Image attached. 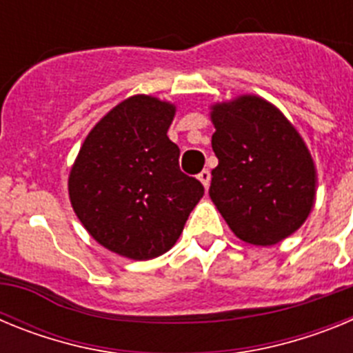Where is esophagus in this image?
I'll use <instances>...</instances> for the list:
<instances>
[{"label":"esophagus","instance_id":"esophagus-1","mask_svg":"<svg viewBox=\"0 0 353 353\" xmlns=\"http://www.w3.org/2000/svg\"><path fill=\"white\" fill-rule=\"evenodd\" d=\"M198 180L203 183L205 189H208V185H210V171H208V170L201 171V173L198 174Z\"/></svg>","mask_w":353,"mask_h":353}]
</instances>
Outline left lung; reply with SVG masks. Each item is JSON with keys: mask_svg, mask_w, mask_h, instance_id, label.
I'll use <instances>...</instances> for the list:
<instances>
[{"mask_svg": "<svg viewBox=\"0 0 353 353\" xmlns=\"http://www.w3.org/2000/svg\"><path fill=\"white\" fill-rule=\"evenodd\" d=\"M219 164L208 189L235 236L274 245L295 233L316 198V168L299 130L274 104L239 95L210 105Z\"/></svg>", "mask_w": 353, "mask_h": 353, "instance_id": "1", "label": "left lung"}]
</instances>
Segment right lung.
I'll return each instance as SVG.
<instances>
[{"mask_svg":"<svg viewBox=\"0 0 353 353\" xmlns=\"http://www.w3.org/2000/svg\"><path fill=\"white\" fill-rule=\"evenodd\" d=\"M176 105L132 95L88 132L68 174V198L86 232L130 260L170 251L203 185L180 171V148L168 138Z\"/></svg>","mask_w":353,"mask_h":353,"instance_id":"obj_1","label":"right lung"}]
</instances>
